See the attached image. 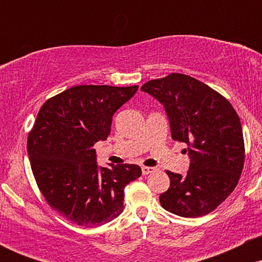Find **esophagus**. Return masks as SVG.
<instances>
[{
    "instance_id": "1",
    "label": "esophagus",
    "mask_w": 262,
    "mask_h": 262,
    "mask_svg": "<svg viewBox=\"0 0 262 262\" xmlns=\"http://www.w3.org/2000/svg\"><path fill=\"white\" fill-rule=\"evenodd\" d=\"M152 171H154L152 167H148V166L141 167V173H143V175H149V173L152 172Z\"/></svg>"
}]
</instances>
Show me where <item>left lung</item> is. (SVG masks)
<instances>
[{"label": "left lung", "mask_w": 262, "mask_h": 262, "mask_svg": "<svg viewBox=\"0 0 262 262\" xmlns=\"http://www.w3.org/2000/svg\"><path fill=\"white\" fill-rule=\"evenodd\" d=\"M164 104L171 137L189 154L186 176L166 171L160 203L173 214L197 218L214 210L236 187L245 160L242 123L229 101L188 75L170 74L141 86Z\"/></svg>", "instance_id": "left-lung-1"}]
</instances>
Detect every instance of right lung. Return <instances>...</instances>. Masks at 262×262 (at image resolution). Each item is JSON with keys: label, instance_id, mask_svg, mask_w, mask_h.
<instances>
[{"label": "right lung", "instance_id": "obj_1", "mask_svg": "<svg viewBox=\"0 0 262 262\" xmlns=\"http://www.w3.org/2000/svg\"><path fill=\"white\" fill-rule=\"evenodd\" d=\"M138 87L74 86L39 110L27 143L33 175L48 204L75 224L100 227L118 217L124 187L141 175L133 164L98 167L93 149Z\"/></svg>", "mask_w": 262, "mask_h": 262}]
</instances>
